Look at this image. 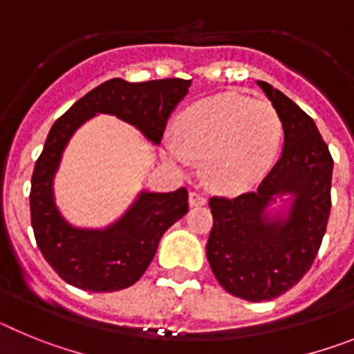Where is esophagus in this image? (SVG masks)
Segmentation results:
<instances>
[{"mask_svg":"<svg viewBox=\"0 0 354 354\" xmlns=\"http://www.w3.org/2000/svg\"><path fill=\"white\" fill-rule=\"evenodd\" d=\"M205 204H207V198H205L202 193L189 192V205H192V207H198V205H205Z\"/></svg>","mask_w":354,"mask_h":354,"instance_id":"obj_1","label":"esophagus"}]
</instances>
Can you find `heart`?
<instances>
[{"label":"heart","instance_id":"obj_1","mask_svg":"<svg viewBox=\"0 0 354 354\" xmlns=\"http://www.w3.org/2000/svg\"><path fill=\"white\" fill-rule=\"evenodd\" d=\"M177 142L167 154L177 165L204 159V177L223 192L257 183L273 167L282 140V120L268 101L220 93L184 109L175 122Z\"/></svg>","mask_w":354,"mask_h":354}]
</instances>
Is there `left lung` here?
Masks as SVG:
<instances>
[{"mask_svg":"<svg viewBox=\"0 0 354 354\" xmlns=\"http://www.w3.org/2000/svg\"><path fill=\"white\" fill-rule=\"evenodd\" d=\"M257 84L282 120L283 149L255 192L209 200L214 223L205 246L220 286L253 303L278 298L310 270L326 232L333 171L314 120L270 83ZM277 199L290 202L287 215L269 214Z\"/></svg>","mask_w":354,"mask_h":354,"instance_id":"left-lung-1","label":"left lung"}]
</instances>
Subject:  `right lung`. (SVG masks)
Segmentation results:
<instances>
[{
	"label": "right lung",
	"instance_id": "1",
	"mask_svg": "<svg viewBox=\"0 0 354 354\" xmlns=\"http://www.w3.org/2000/svg\"><path fill=\"white\" fill-rule=\"evenodd\" d=\"M192 81L171 77L127 83L120 77L95 86L53 124L31 177V227L44 259L62 280L90 292H113L136 283L158 250L159 239L187 212L186 187L171 193L142 192L106 228L68 223L55 202L53 183L72 134L99 113L115 115L159 145Z\"/></svg>",
	"mask_w": 354,
	"mask_h": 354
}]
</instances>
